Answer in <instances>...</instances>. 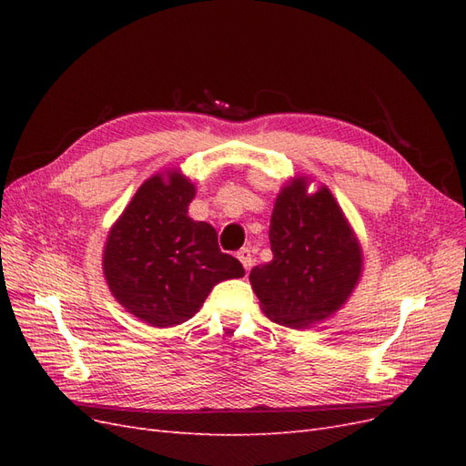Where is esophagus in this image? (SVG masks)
Here are the masks:
<instances>
[{
	"instance_id": "1",
	"label": "esophagus",
	"mask_w": 466,
	"mask_h": 466,
	"mask_svg": "<svg viewBox=\"0 0 466 466\" xmlns=\"http://www.w3.org/2000/svg\"><path fill=\"white\" fill-rule=\"evenodd\" d=\"M237 258L241 260V264L245 266V270H250L252 266V250L250 248H241L237 252Z\"/></svg>"
}]
</instances>
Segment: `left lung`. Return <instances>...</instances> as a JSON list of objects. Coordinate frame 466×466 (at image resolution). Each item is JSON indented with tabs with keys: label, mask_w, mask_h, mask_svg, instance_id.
Masks as SVG:
<instances>
[{
	"label": "left lung",
	"mask_w": 466,
	"mask_h": 466,
	"mask_svg": "<svg viewBox=\"0 0 466 466\" xmlns=\"http://www.w3.org/2000/svg\"><path fill=\"white\" fill-rule=\"evenodd\" d=\"M311 178H289L276 196L270 219L274 258L250 270L268 319L305 329L330 319L354 293L363 272V250L340 204Z\"/></svg>",
	"instance_id": "left-lung-1"
}]
</instances>
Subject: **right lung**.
I'll return each mask as SVG.
<instances>
[{
	"label": "right lung",
	"mask_w": 466,
	"mask_h": 466,
	"mask_svg": "<svg viewBox=\"0 0 466 466\" xmlns=\"http://www.w3.org/2000/svg\"><path fill=\"white\" fill-rule=\"evenodd\" d=\"M194 182L180 168L151 175L112 223L103 250L108 289L126 311L151 327H173L200 311L223 279L243 278L218 233L188 218Z\"/></svg>",
	"instance_id": "1"
}]
</instances>
